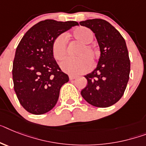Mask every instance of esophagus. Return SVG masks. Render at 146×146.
Returning <instances> with one entry per match:
<instances>
[{
    "instance_id": "esophagus-1",
    "label": "esophagus",
    "mask_w": 146,
    "mask_h": 146,
    "mask_svg": "<svg viewBox=\"0 0 146 146\" xmlns=\"http://www.w3.org/2000/svg\"><path fill=\"white\" fill-rule=\"evenodd\" d=\"M76 78H77V77H75V76H72V75L69 76V80H74V79H76Z\"/></svg>"
}]
</instances>
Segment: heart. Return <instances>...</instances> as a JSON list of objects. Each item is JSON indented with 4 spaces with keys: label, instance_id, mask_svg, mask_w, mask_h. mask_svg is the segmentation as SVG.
Wrapping results in <instances>:
<instances>
[{
    "label": "heart",
    "instance_id": "1",
    "mask_svg": "<svg viewBox=\"0 0 146 146\" xmlns=\"http://www.w3.org/2000/svg\"><path fill=\"white\" fill-rule=\"evenodd\" d=\"M72 36L82 44L78 52L77 58H68L61 62L60 67L63 72L71 75H79L89 72L91 62L98 57V50L90 44L94 38L93 33L86 27H78L72 31ZM67 44L64 35H60L53 42L52 54L56 60H63L66 56Z\"/></svg>",
    "mask_w": 146,
    "mask_h": 146
}]
</instances>
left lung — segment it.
<instances>
[{
    "label": "left lung",
    "instance_id": "1",
    "mask_svg": "<svg viewBox=\"0 0 146 146\" xmlns=\"http://www.w3.org/2000/svg\"><path fill=\"white\" fill-rule=\"evenodd\" d=\"M80 25L95 33L101 51L96 68L84 76L88 84L80 93L91 105L108 108L122 97L129 80L131 63L126 42L105 20L88 19Z\"/></svg>",
    "mask_w": 146,
    "mask_h": 146
}]
</instances>
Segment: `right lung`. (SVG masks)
Listing matches in <instances>:
<instances>
[{"label": "right lung", "mask_w": 146, "mask_h": 146, "mask_svg": "<svg viewBox=\"0 0 146 146\" xmlns=\"http://www.w3.org/2000/svg\"><path fill=\"white\" fill-rule=\"evenodd\" d=\"M76 25V21L47 19L33 26L20 41L13 61V79L17 98L29 113L44 114L56 105L60 89L69 79L54 60L52 44Z\"/></svg>", "instance_id": "add662e5"}]
</instances>
